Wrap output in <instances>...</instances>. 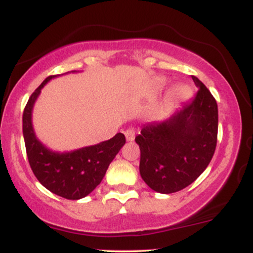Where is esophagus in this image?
Masks as SVG:
<instances>
[{
    "instance_id": "34e87169",
    "label": "esophagus",
    "mask_w": 253,
    "mask_h": 253,
    "mask_svg": "<svg viewBox=\"0 0 253 253\" xmlns=\"http://www.w3.org/2000/svg\"><path fill=\"white\" fill-rule=\"evenodd\" d=\"M125 136H126V140L127 141H133V140H134V138H135V130H134V128H132V127H130V128L125 130Z\"/></svg>"
}]
</instances>
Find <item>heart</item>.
Instances as JSON below:
<instances>
[{
	"label": "heart",
	"instance_id": "heart-1",
	"mask_svg": "<svg viewBox=\"0 0 253 253\" xmlns=\"http://www.w3.org/2000/svg\"><path fill=\"white\" fill-rule=\"evenodd\" d=\"M188 92H189V90H188L187 86L179 85V86H177L175 90H173V92L171 96H172L173 98H181V97L187 96Z\"/></svg>",
	"mask_w": 253,
	"mask_h": 253
}]
</instances>
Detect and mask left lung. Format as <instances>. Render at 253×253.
I'll list each match as a JSON object with an SVG mask.
<instances>
[{"label":"left lung","mask_w":253,"mask_h":253,"mask_svg":"<svg viewBox=\"0 0 253 253\" xmlns=\"http://www.w3.org/2000/svg\"><path fill=\"white\" fill-rule=\"evenodd\" d=\"M191 77L197 86L195 96L167 120L144 125L135 136L141 178L157 193L187 188L206 170L215 152L216 101L199 78Z\"/></svg>","instance_id":"8db88e82"}]
</instances>
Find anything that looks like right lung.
I'll use <instances>...</instances> for the list:
<instances>
[{"mask_svg":"<svg viewBox=\"0 0 253 253\" xmlns=\"http://www.w3.org/2000/svg\"><path fill=\"white\" fill-rule=\"evenodd\" d=\"M52 77L48 76L31 95L22 115V132L28 162L34 176L46 189L68 200H80L89 195L100 184L110 162L126 143L123 133L92 146L58 153L46 149L34 134L32 109L40 90Z\"/></svg>","mask_w":253,"mask_h":253,"instance_id":"obj_1","label":"right lung"}]
</instances>
